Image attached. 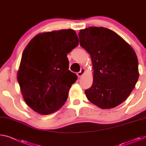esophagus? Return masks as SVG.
I'll return each instance as SVG.
<instances>
[{
    "instance_id": "obj_1",
    "label": "esophagus",
    "mask_w": 146,
    "mask_h": 146,
    "mask_svg": "<svg viewBox=\"0 0 146 146\" xmlns=\"http://www.w3.org/2000/svg\"><path fill=\"white\" fill-rule=\"evenodd\" d=\"M84 73H85V69L84 68H82L80 70V71H79V72L77 73V74H76V75H77V76H78V77L80 78V77H81V76H82L84 75Z\"/></svg>"
}]
</instances>
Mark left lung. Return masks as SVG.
I'll return each instance as SVG.
<instances>
[{
	"mask_svg": "<svg viewBox=\"0 0 146 146\" xmlns=\"http://www.w3.org/2000/svg\"><path fill=\"white\" fill-rule=\"evenodd\" d=\"M80 46L90 54L93 82L85 91L88 99L110 109L129 97L139 76L137 56L123 39L110 29L90 27L80 30Z\"/></svg>",
	"mask_w": 146,
	"mask_h": 146,
	"instance_id": "obj_1",
	"label": "left lung"
}]
</instances>
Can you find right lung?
Wrapping results in <instances>:
<instances>
[{
  "instance_id": "1",
  "label": "right lung",
  "mask_w": 146,
  "mask_h": 146,
  "mask_svg": "<svg viewBox=\"0 0 146 146\" xmlns=\"http://www.w3.org/2000/svg\"><path fill=\"white\" fill-rule=\"evenodd\" d=\"M73 29L38 34L23 53L17 75L24 100L35 111L48 115L59 110L77 76L69 70L68 53L78 46Z\"/></svg>"
}]
</instances>
